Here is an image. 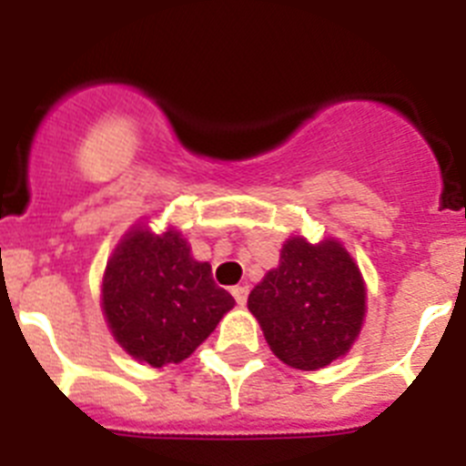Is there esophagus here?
I'll list each match as a JSON object with an SVG mask.
<instances>
[{
  "mask_svg": "<svg viewBox=\"0 0 466 466\" xmlns=\"http://www.w3.org/2000/svg\"><path fill=\"white\" fill-rule=\"evenodd\" d=\"M230 294H233V299H236L238 306H245L249 289H247L245 284H238V287H233V289H230Z\"/></svg>",
  "mask_w": 466,
  "mask_h": 466,
  "instance_id": "1",
  "label": "esophagus"
}]
</instances>
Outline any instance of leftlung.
<instances>
[{
    "mask_svg": "<svg viewBox=\"0 0 466 466\" xmlns=\"http://www.w3.org/2000/svg\"><path fill=\"white\" fill-rule=\"evenodd\" d=\"M364 300L360 268L339 242L310 245L303 238H289L279 266L254 287L247 306L278 360L315 371L355 343Z\"/></svg>",
    "mask_w": 466,
    "mask_h": 466,
    "instance_id": "left-lung-1",
    "label": "left lung"
}]
</instances>
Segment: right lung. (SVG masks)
Instances as JSON below:
<instances>
[{
	"label": "right lung",
	"instance_id": "1",
	"mask_svg": "<svg viewBox=\"0 0 466 466\" xmlns=\"http://www.w3.org/2000/svg\"><path fill=\"white\" fill-rule=\"evenodd\" d=\"M209 263L193 261L177 230H133L106 263L102 308L127 355L151 366L179 364L233 308Z\"/></svg>",
	"mask_w": 466,
	"mask_h": 466
}]
</instances>
